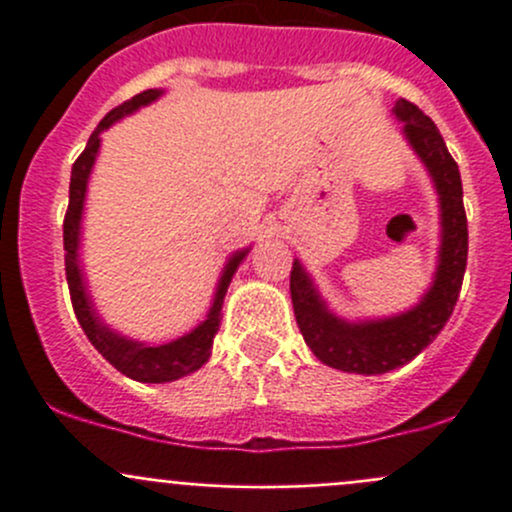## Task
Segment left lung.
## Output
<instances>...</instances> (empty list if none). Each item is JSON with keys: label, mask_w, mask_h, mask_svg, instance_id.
Listing matches in <instances>:
<instances>
[{"label": "left lung", "mask_w": 512, "mask_h": 512, "mask_svg": "<svg viewBox=\"0 0 512 512\" xmlns=\"http://www.w3.org/2000/svg\"><path fill=\"white\" fill-rule=\"evenodd\" d=\"M394 113L404 121L406 138L426 163L441 195L443 245L433 287L411 312L379 322L349 324L324 307L299 262H294L289 272L294 317L304 342L319 361L349 374H386L421 354L446 327L466 275L468 220L458 163L448 153L436 123L416 103L401 98L396 101Z\"/></svg>", "instance_id": "8db88e82"}]
</instances>
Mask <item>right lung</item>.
<instances>
[{
	"mask_svg": "<svg viewBox=\"0 0 512 512\" xmlns=\"http://www.w3.org/2000/svg\"><path fill=\"white\" fill-rule=\"evenodd\" d=\"M160 91L148 89L143 94L133 96L131 101H123L121 106L113 108L111 113L103 116V121L98 123L96 131L91 133L89 143H86L84 153L76 158L74 168H71V185H69V208H66L64 218V260H66V282H69V294L71 304H74L76 319H79L81 329L89 337V342L106 356L108 364L116 366L121 374L131 376L136 381H148V384H163V381H175L180 376L190 374V371L200 369L205 361L210 359V349H213V339L220 329V319H223V299L230 285L232 275H235L237 265L242 262V257L247 255L245 250L232 255V260L227 262L223 277H220L218 292H215L213 307H210L208 319L200 324L198 329H193L185 337L175 339V342L158 344V347H146V344L131 342V339H123L118 334H113L111 329L103 327L98 322L94 307L89 302V294H86L84 280H81L79 260H76V250H79V223H81V210H84V195H86V180H89L91 165H94L98 143H101V131H106L113 121H118L126 113H133L136 108L146 106V103L156 101Z\"/></svg>",
	"mask_w": 512,
	"mask_h": 512,
	"instance_id": "add662e5",
	"label": "right lung"
}]
</instances>
